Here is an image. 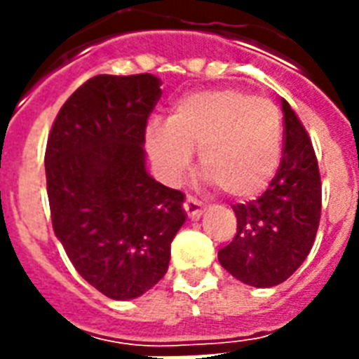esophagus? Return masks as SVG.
Segmentation results:
<instances>
[{"label": "esophagus", "mask_w": 359, "mask_h": 359, "mask_svg": "<svg viewBox=\"0 0 359 359\" xmlns=\"http://www.w3.org/2000/svg\"><path fill=\"white\" fill-rule=\"evenodd\" d=\"M184 210L190 219H199L203 216V212H205V207H203L201 203L197 201V199H194V197L188 196L186 197V203H184Z\"/></svg>", "instance_id": "34e87169"}]
</instances>
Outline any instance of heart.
Listing matches in <instances>:
<instances>
[{"mask_svg": "<svg viewBox=\"0 0 359 359\" xmlns=\"http://www.w3.org/2000/svg\"><path fill=\"white\" fill-rule=\"evenodd\" d=\"M145 147L158 173L177 182L199 151V168L219 190L251 199L266 190L278 173L283 123L268 98L238 89H210L184 95L173 104L165 124L147 126Z\"/></svg>", "mask_w": 359, "mask_h": 359, "instance_id": "heart-1", "label": "heart"}]
</instances>
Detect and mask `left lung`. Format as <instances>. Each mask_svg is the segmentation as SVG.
I'll list each match as a JSON object with an SVG mask.
<instances>
[{
  "label": "left lung",
  "instance_id": "left-lung-1",
  "mask_svg": "<svg viewBox=\"0 0 359 359\" xmlns=\"http://www.w3.org/2000/svg\"><path fill=\"white\" fill-rule=\"evenodd\" d=\"M285 149L278 175L257 201L235 205L236 235L218 251L219 264L257 289L283 283L306 261L323 205L318 163L306 128L281 98Z\"/></svg>",
  "mask_w": 359,
  "mask_h": 359
}]
</instances>
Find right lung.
<instances>
[{
  "instance_id": "1",
  "label": "right lung",
  "mask_w": 359,
  "mask_h": 359,
  "mask_svg": "<svg viewBox=\"0 0 359 359\" xmlns=\"http://www.w3.org/2000/svg\"><path fill=\"white\" fill-rule=\"evenodd\" d=\"M152 74L87 80L63 104L46 145L53 233L81 278L134 300L165 276L184 225V194L147 171L145 126L162 97Z\"/></svg>"
}]
</instances>
